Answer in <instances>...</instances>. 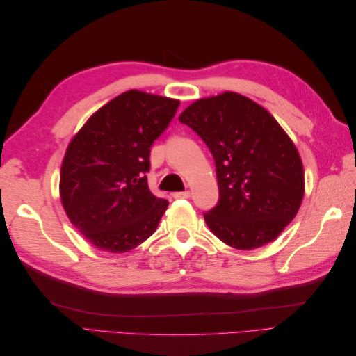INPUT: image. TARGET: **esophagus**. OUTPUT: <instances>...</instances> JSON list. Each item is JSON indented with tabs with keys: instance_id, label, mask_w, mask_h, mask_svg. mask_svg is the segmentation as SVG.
I'll return each mask as SVG.
<instances>
[{
	"instance_id": "34e87169",
	"label": "esophagus",
	"mask_w": 356,
	"mask_h": 356,
	"mask_svg": "<svg viewBox=\"0 0 356 356\" xmlns=\"http://www.w3.org/2000/svg\"><path fill=\"white\" fill-rule=\"evenodd\" d=\"M191 196V193L188 190L186 191H178V193H174V197L175 199H188Z\"/></svg>"
}]
</instances>
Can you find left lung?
Wrapping results in <instances>:
<instances>
[{
  "label": "left lung",
  "mask_w": 356,
  "mask_h": 356,
  "mask_svg": "<svg viewBox=\"0 0 356 356\" xmlns=\"http://www.w3.org/2000/svg\"><path fill=\"white\" fill-rule=\"evenodd\" d=\"M211 149L220 199L203 213L211 232L236 250L275 241L296 217L305 174L296 145L261 105L225 92L179 115Z\"/></svg>",
  "instance_id": "1"
}]
</instances>
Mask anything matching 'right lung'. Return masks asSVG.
<instances>
[{"instance_id":"right-lung-1","label":"right lung","mask_w":356,"mask_h":356,"mask_svg":"<svg viewBox=\"0 0 356 356\" xmlns=\"http://www.w3.org/2000/svg\"><path fill=\"white\" fill-rule=\"evenodd\" d=\"M178 106L177 99L129 90L72 138L60 168V200L93 246L127 252L156 232L169 202L148 188L149 148Z\"/></svg>"}]
</instances>
